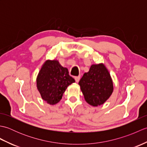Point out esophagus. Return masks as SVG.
<instances>
[{"label": "esophagus", "mask_w": 147, "mask_h": 147, "mask_svg": "<svg viewBox=\"0 0 147 147\" xmlns=\"http://www.w3.org/2000/svg\"><path fill=\"white\" fill-rule=\"evenodd\" d=\"M74 79H75L76 82L77 83H78V82H79V81H80V76H76V77H74Z\"/></svg>", "instance_id": "34e87169"}]
</instances>
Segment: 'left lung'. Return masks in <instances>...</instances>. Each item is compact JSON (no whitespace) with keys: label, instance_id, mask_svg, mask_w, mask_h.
<instances>
[{"label":"left lung","instance_id":"8db88e82","mask_svg":"<svg viewBox=\"0 0 147 147\" xmlns=\"http://www.w3.org/2000/svg\"><path fill=\"white\" fill-rule=\"evenodd\" d=\"M78 84L85 101L93 107L104 104L114 90L110 73L103 63L92 64Z\"/></svg>","mask_w":147,"mask_h":147}]
</instances>
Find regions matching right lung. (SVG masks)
<instances>
[{
    "instance_id": "obj_1",
    "label": "right lung",
    "mask_w": 147,
    "mask_h": 147,
    "mask_svg": "<svg viewBox=\"0 0 147 147\" xmlns=\"http://www.w3.org/2000/svg\"><path fill=\"white\" fill-rule=\"evenodd\" d=\"M36 87L42 98L50 105L60 102L67 86L75 82L68 69L58 60H47L36 77Z\"/></svg>"
}]
</instances>
